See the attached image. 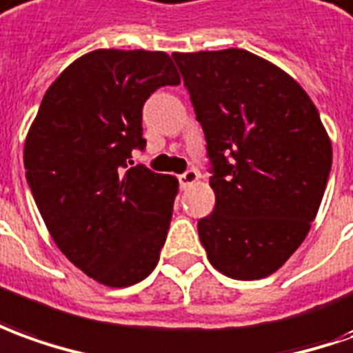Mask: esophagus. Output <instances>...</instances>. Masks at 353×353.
<instances>
[{
    "label": "esophagus",
    "instance_id": "34e87169",
    "mask_svg": "<svg viewBox=\"0 0 353 353\" xmlns=\"http://www.w3.org/2000/svg\"><path fill=\"white\" fill-rule=\"evenodd\" d=\"M200 179V172L196 171V169H188V171H184L182 174H179V184H181V188H188L190 184Z\"/></svg>",
    "mask_w": 353,
    "mask_h": 353
}]
</instances>
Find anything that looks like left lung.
Segmentation results:
<instances>
[{
	"label": "left lung",
	"instance_id": "obj_1",
	"mask_svg": "<svg viewBox=\"0 0 353 353\" xmlns=\"http://www.w3.org/2000/svg\"><path fill=\"white\" fill-rule=\"evenodd\" d=\"M208 142L213 213L198 221L211 265L236 281L298 250L327 188L332 148L302 86L246 50L172 53Z\"/></svg>",
	"mask_w": 353,
	"mask_h": 353
}]
</instances>
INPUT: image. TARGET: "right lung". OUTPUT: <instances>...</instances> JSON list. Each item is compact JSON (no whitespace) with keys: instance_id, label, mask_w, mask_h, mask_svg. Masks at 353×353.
Masks as SVG:
<instances>
[{"instance_id":"add662e5","label":"right lung","mask_w":353,"mask_h":353,"mask_svg":"<svg viewBox=\"0 0 353 353\" xmlns=\"http://www.w3.org/2000/svg\"><path fill=\"white\" fill-rule=\"evenodd\" d=\"M179 82L163 51H92L51 84L26 136V182L46 227L105 286L140 283L159 261L179 181L130 165L145 148V99Z\"/></svg>"}]
</instances>
